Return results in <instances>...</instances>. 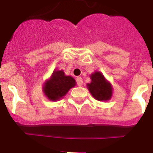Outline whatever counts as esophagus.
Returning <instances> with one entry per match:
<instances>
[{
  "mask_svg": "<svg viewBox=\"0 0 153 153\" xmlns=\"http://www.w3.org/2000/svg\"><path fill=\"white\" fill-rule=\"evenodd\" d=\"M76 81H77V84H78V85L79 86H82L83 84V81H82V79L81 78V77H78L76 79Z\"/></svg>",
  "mask_w": 153,
  "mask_h": 153,
  "instance_id": "34e87169",
  "label": "esophagus"
}]
</instances>
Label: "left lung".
Masks as SVG:
<instances>
[{
  "instance_id": "left-lung-1",
  "label": "left lung",
  "mask_w": 153,
  "mask_h": 153,
  "mask_svg": "<svg viewBox=\"0 0 153 153\" xmlns=\"http://www.w3.org/2000/svg\"><path fill=\"white\" fill-rule=\"evenodd\" d=\"M91 82L87 83V88L92 96L99 101H108L113 96L111 83L99 71L90 74Z\"/></svg>"
}]
</instances>
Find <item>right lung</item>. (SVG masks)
<instances>
[{"instance_id": "obj_1", "label": "right lung", "mask_w": 153, "mask_h": 153, "mask_svg": "<svg viewBox=\"0 0 153 153\" xmlns=\"http://www.w3.org/2000/svg\"><path fill=\"white\" fill-rule=\"evenodd\" d=\"M76 82L73 77L66 75L63 70H54L43 86L44 95L51 101L60 100L75 86Z\"/></svg>"}]
</instances>
